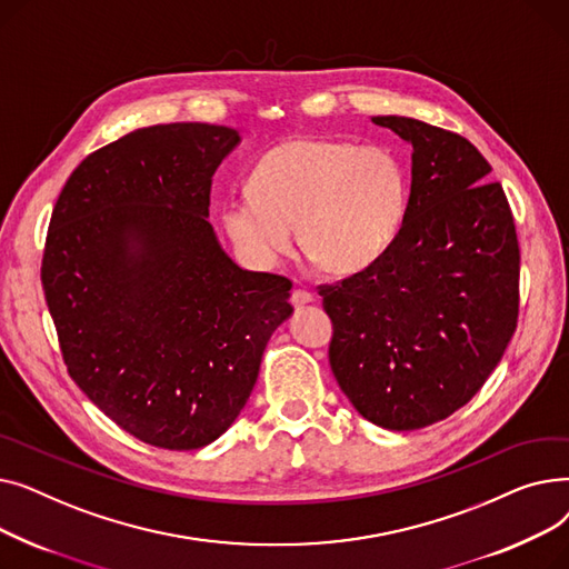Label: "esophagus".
<instances>
[{
  "mask_svg": "<svg viewBox=\"0 0 569 569\" xmlns=\"http://www.w3.org/2000/svg\"><path fill=\"white\" fill-rule=\"evenodd\" d=\"M290 302H292L295 309H302V307H307V305L313 302V295H311L309 290L297 288V290H292V295H290Z\"/></svg>",
  "mask_w": 569,
  "mask_h": 569,
  "instance_id": "obj_1",
  "label": "esophagus"
}]
</instances>
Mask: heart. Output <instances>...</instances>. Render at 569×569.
Wrapping results in <instances>:
<instances>
[{
  "instance_id": "heart-1",
  "label": "heart",
  "mask_w": 569,
  "mask_h": 569,
  "mask_svg": "<svg viewBox=\"0 0 569 569\" xmlns=\"http://www.w3.org/2000/svg\"><path fill=\"white\" fill-rule=\"evenodd\" d=\"M408 174L380 147L343 140H288L256 163L249 193L221 202L232 244L256 264H274L292 249L325 274L348 277L378 260L401 230Z\"/></svg>"
}]
</instances>
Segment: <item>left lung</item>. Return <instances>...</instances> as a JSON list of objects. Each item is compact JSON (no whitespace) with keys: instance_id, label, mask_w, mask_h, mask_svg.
I'll use <instances>...</instances> for the list:
<instances>
[{"instance_id":"left-lung-1","label":"left lung","mask_w":569,"mask_h":569,"mask_svg":"<svg viewBox=\"0 0 569 569\" xmlns=\"http://www.w3.org/2000/svg\"><path fill=\"white\" fill-rule=\"evenodd\" d=\"M412 144L399 234L362 272L322 283L332 373L369 422L412 431L466 406L519 318V239L491 166L463 136L412 117H371Z\"/></svg>"}]
</instances>
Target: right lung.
I'll return each mask as SVG.
<instances>
[{"label": "right lung", "instance_id": "add662e5", "mask_svg": "<svg viewBox=\"0 0 569 569\" xmlns=\"http://www.w3.org/2000/svg\"><path fill=\"white\" fill-rule=\"evenodd\" d=\"M237 142L200 122L131 131L71 172L46 237L41 283L69 376L163 450H198L237 420L292 313L290 279L237 267L207 221Z\"/></svg>", "mask_w": 569, "mask_h": 569}]
</instances>
